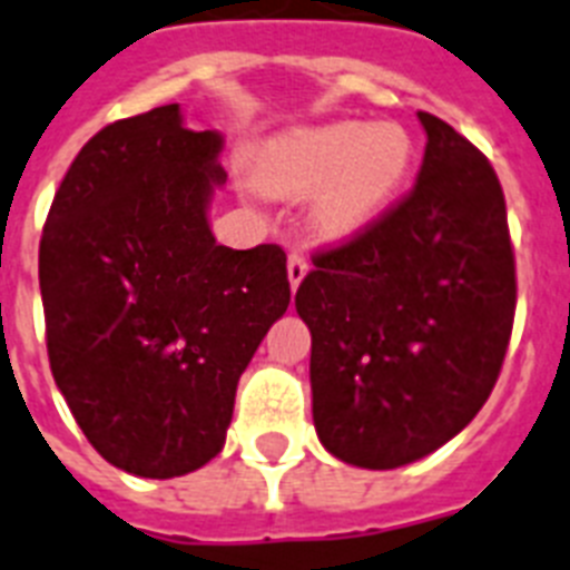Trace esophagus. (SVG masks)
I'll return each instance as SVG.
<instances>
[{"instance_id": "1", "label": "esophagus", "mask_w": 570, "mask_h": 570, "mask_svg": "<svg viewBox=\"0 0 570 570\" xmlns=\"http://www.w3.org/2000/svg\"><path fill=\"white\" fill-rule=\"evenodd\" d=\"M286 272H289V286H293V289H298V284L304 281V275L309 272L307 257L298 255V252H293V255H289V261H286Z\"/></svg>"}]
</instances>
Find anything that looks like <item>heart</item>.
Here are the masks:
<instances>
[{
    "label": "heart",
    "instance_id": "heart-1",
    "mask_svg": "<svg viewBox=\"0 0 570 570\" xmlns=\"http://www.w3.org/2000/svg\"><path fill=\"white\" fill-rule=\"evenodd\" d=\"M411 138L394 121H336L281 138L257 161L255 181L266 194L315 190L309 226L322 240H344L365 228L403 185Z\"/></svg>",
    "mask_w": 570,
    "mask_h": 570
}]
</instances>
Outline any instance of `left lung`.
<instances>
[{
    "instance_id": "1",
    "label": "left lung",
    "mask_w": 570,
    "mask_h": 570,
    "mask_svg": "<svg viewBox=\"0 0 570 570\" xmlns=\"http://www.w3.org/2000/svg\"><path fill=\"white\" fill-rule=\"evenodd\" d=\"M414 188L313 255L295 309L313 336L318 440L338 461L396 470L470 425L504 365L515 257L501 181L438 115L417 112Z\"/></svg>"
}]
</instances>
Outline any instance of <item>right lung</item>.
<instances>
[{
  "instance_id": "obj_1",
  "label": "right lung",
  "mask_w": 570,
  "mask_h": 570,
  "mask_svg": "<svg viewBox=\"0 0 570 570\" xmlns=\"http://www.w3.org/2000/svg\"><path fill=\"white\" fill-rule=\"evenodd\" d=\"M223 136L179 104L95 132L55 194L40 240L51 374L104 461L176 478L219 455L234 394L289 307L275 243L219 246L208 205Z\"/></svg>"
}]
</instances>
